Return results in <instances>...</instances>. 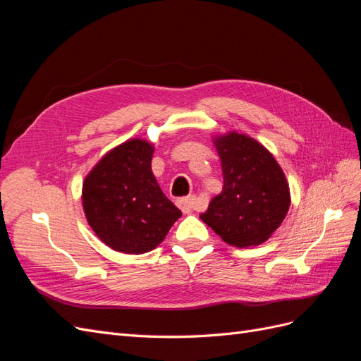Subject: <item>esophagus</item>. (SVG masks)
<instances>
[{
  "instance_id": "1",
  "label": "esophagus",
  "mask_w": 361,
  "mask_h": 361,
  "mask_svg": "<svg viewBox=\"0 0 361 361\" xmlns=\"http://www.w3.org/2000/svg\"><path fill=\"white\" fill-rule=\"evenodd\" d=\"M178 206L180 207V211L183 214H190L199 209V202L194 195H188V197H182L178 200Z\"/></svg>"
}]
</instances>
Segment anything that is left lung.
I'll return each mask as SVG.
<instances>
[{"label":"left lung","mask_w":361,"mask_h":361,"mask_svg":"<svg viewBox=\"0 0 361 361\" xmlns=\"http://www.w3.org/2000/svg\"><path fill=\"white\" fill-rule=\"evenodd\" d=\"M214 143L221 159L224 185L200 218L233 247L265 243L290 206L285 173L255 138L228 133L215 137Z\"/></svg>","instance_id":"1"}]
</instances>
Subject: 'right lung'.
Wrapping results in <instances>:
<instances>
[{"mask_svg":"<svg viewBox=\"0 0 361 361\" xmlns=\"http://www.w3.org/2000/svg\"><path fill=\"white\" fill-rule=\"evenodd\" d=\"M154 150L146 140H128L108 152L82 183L87 221L104 244L120 253L154 250L182 215L152 173Z\"/></svg>","mask_w":361,"mask_h":361,"instance_id":"add662e5","label":"right lung"}]
</instances>
